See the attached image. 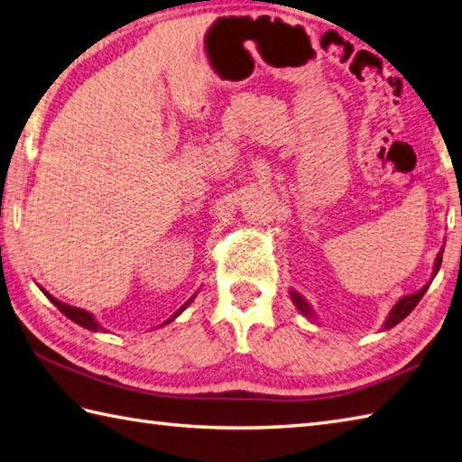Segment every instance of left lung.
Wrapping results in <instances>:
<instances>
[{
	"mask_svg": "<svg viewBox=\"0 0 462 462\" xmlns=\"http://www.w3.org/2000/svg\"><path fill=\"white\" fill-rule=\"evenodd\" d=\"M443 250H445V246L440 248V252L437 254V258H435V266H433V278L437 276V272L440 270V262H443ZM433 278H430V282H433ZM430 282L429 283H425L423 288H420L419 291H415V293H409V296H403L401 298L393 308H391V311H389V316H387V319H385V323H383V329H391V328H395L399 321H403L411 311L415 310V306L417 303L420 301V298L425 296V291L429 290V286H430ZM290 298H291V301L296 303V308L300 310V313L303 318H308L310 321H316L318 319V316H316V311L311 310V306L308 303V300L301 296V293H298L296 290H290Z\"/></svg>",
	"mask_w": 462,
	"mask_h": 462,
	"instance_id": "left-lung-1",
	"label": "left lung"
}]
</instances>
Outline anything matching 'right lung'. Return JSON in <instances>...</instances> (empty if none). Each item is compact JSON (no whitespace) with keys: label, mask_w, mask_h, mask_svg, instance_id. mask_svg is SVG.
Returning <instances> with one entry per match:
<instances>
[{"label":"right lung","mask_w":462,"mask_h":462,"mask_svg":"<svg viewBox=\"0 0 462 462\" xmlns=\"http://www.w3.org/2000/svg\"><path fill=\"white\" fill-rule=\"evenodd\" d=\"M42 291L45 293V296H47L49 300H51L53 306H55L59 311H61L65 318H69V319H71V321H75L77 326H81V328L89 329V331H105V328H103V326H99V321H97V319L93 318V313H89V311H87V310H81V308H75V306H67V303L59 301L57 298H53V296H51V293H47L43 288H42ZM194 298H196V293H194V296H192L189 301L184 303V306H180V308H179V311H174V316H172V318H169V319L164 321V326H166V323H171L172 319L179 318L180 313H182L186 308L190 306V303H192V300H194Z\"/></svg>","instance_id":"add662e5"}]
</instances>
